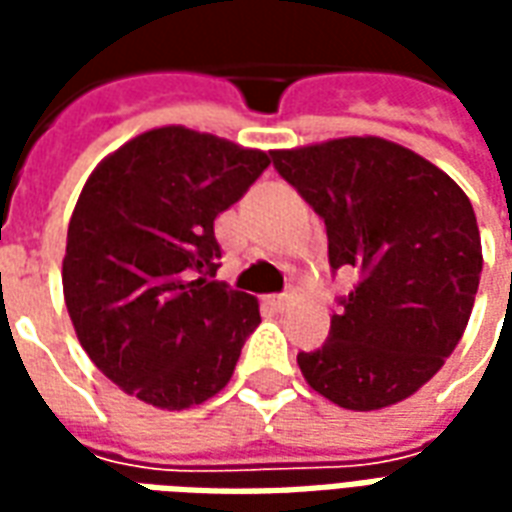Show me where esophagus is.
Wrapping results in <instances>:
<instances>
[{
    "label": "esophagus",
    "mask_w": 512,
    "mask_h": 512,
    "mask_svg": "<svg viewBox=\"0 0 512 512\" xmlns=\"http://www.w3.org/2000/svg\"><path fill=\"white\" fill-rule=\"evenodd\" d=\"M290 301H293V299H290L288 293H277V296H268V304H271V307H274V310H279V312L288 310Z\"/></svg>",
    "instance_id": "obj_1"
}]
</instances>
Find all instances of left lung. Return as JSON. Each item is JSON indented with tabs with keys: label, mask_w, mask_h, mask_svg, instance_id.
Wrapping results in <instances>:
<instances>
[{
	"label": "left lung",
	"mask_w": 512,
	"mask_h": 512,
	"mask_svg": "<svg viewBox=\"0 0 512 512\" xmlns=\"http://www.w3.org/2000/svg\"><path fill=\"white\" fill-rule=\"evenodd\" d=\"M282 178L326 224L329 266L354 268L329 340L301 351L307 384L351 411L414 395L455 351L483 271L480 230L461 186L378 136L274 150Z\"/></svg>",
	"instance_id": "obj_1"
}]
</instances>
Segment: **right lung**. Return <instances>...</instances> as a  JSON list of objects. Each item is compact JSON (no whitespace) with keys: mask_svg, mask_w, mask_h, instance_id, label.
Instances as JSON below:
<instances>
[{"mask_svg":"<svg viewBox=\"0 0 512 512\" xmlns=\"http://www.w3.org/2000/svg\"><path fill=\"white\" fill-rule=\"evenodd\" d=\"M268 164L271 153L167 126L126 142L87 178L62 290L87 356L128 395L180 411L230 381L260 310L216 279L213 219Z\"/></svg>","mask_w":512,"mask_h":512,"instance_id":"1","label":"right lung"}]
</instances>
